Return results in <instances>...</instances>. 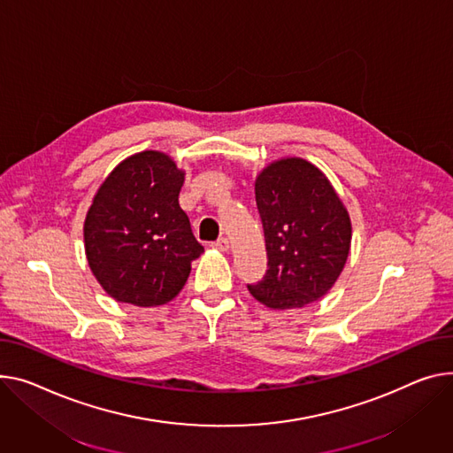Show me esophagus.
Returning <instances> with one entry per match:
<instances>
[{
  "mask_svg": "<svg viewBox=\"0 0 453 453\" xmlns=\"http://www.w3.org/2000/svg\"><path fill=\"white\" fill-rule=\"evenodd\" d=\"M213 246L217 248V250H220V251H227L229 250V240L226 238V236H220L217 242H213Z\"/></svg>",
  "mask_w": 453,
  "mask_h": 453,
  "instance_id": "esophagus-1",
  "label": "esophagus"
}]
</instances>
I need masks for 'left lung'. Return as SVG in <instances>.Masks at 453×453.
<instances>
[{
	"label": "left lung",
	"mask_w": 453,
	"mask_h": 453,
	"mask_svg": "<svg viewBox=\"0 0 453 453\" xmlns=\"http://www.w3.org/2000/svg\"><path fill=\"white\" fill-rule=\"evenodd\" d=\"M267 269L248 284L273 310L304 308L339 279L351 244L346 207L320 169L303 158L267 165L255 182Z\"/></svg>",
	"instance_id": "1"
}]
</instances>
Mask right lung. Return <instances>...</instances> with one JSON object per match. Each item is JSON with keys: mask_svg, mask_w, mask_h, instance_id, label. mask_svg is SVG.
<instances>
[{"mask_svg": "<svg viewBox=\"0 0 453 453\" xmlns=\"http://www.w3.org/2000/svg\"><path fill=\"white\" fill-rule=\"evenodd\" d=\"M184 173L158 150L119 164L98 189L85 226L96 280L118 303L160 306L184 288L203 251L178 203Z\"/></svg>", "mask_w": 453, "mask_h": 453, "instance_id": "right-lung-1", "label": "right lung"}]
</instances>
